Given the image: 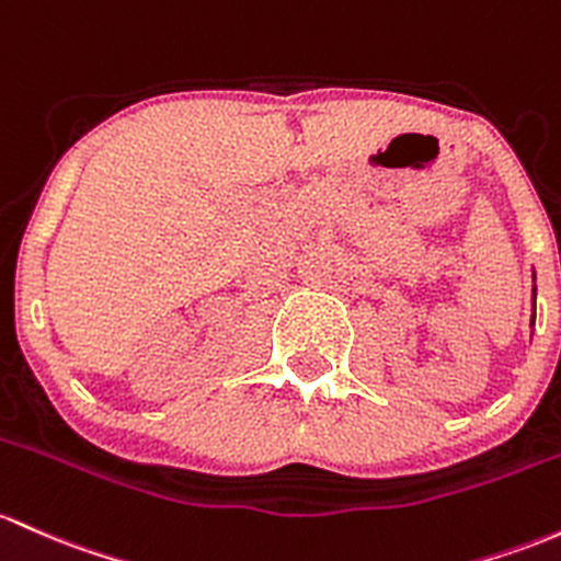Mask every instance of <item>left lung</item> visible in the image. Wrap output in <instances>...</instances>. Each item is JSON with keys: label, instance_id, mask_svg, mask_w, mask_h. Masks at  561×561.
Instances as JSON below:
<instances>
[{"label": "left lung", "instance_id": "left-lung-1", "mask_svg": "<svg viewBox=\"0 0 561 561\" xmlns=\"http://www.w3.org/2000/svg\"><path fill=\"white\" fill-rule=\"evenodd\" d=\"M533 324H535V313H533Z\"/></svg>", "mask_w": 561, "mask_h": 561}]
</instances>
